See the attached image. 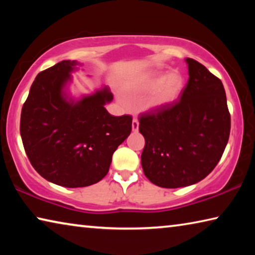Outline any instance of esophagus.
<instances>
[{"label":"esophagus","mask_w":255,"mask_h":255,"mask_svg":"<svg viewBox=\"0 0 255 255\" xmlns=\"http://www.w3.org/2000/svg\"><path fill=\"white\" fill-rule=\"evenodd\" d=\"M131 127H132V131H137L138 128H139V123H138V120L136 118L132 119Z\"/></svg>","instance_id":"esophagus-1"}]
</instances>
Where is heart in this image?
Wrapping results in <instances>:
<instances>
[{
  "mask_svg": "<svg viewBox=\"0 0 255 255\" xmlns=\"http://www.w3.org/2000/svg\"><path fill=\"white\" fill-rule=\"evenodd\" d=\"M184 88V80L179 73H150L139 81L137 89L140 92L153 91L147 106L150 109L165 108L178 100Z\"/></svg>",
  "mask_w": 255,
  "mask_h": 255,
  "instance_id": "obj_1",
  "label": "heart"
}]
</instances>
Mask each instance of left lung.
Masks as SVG:
<instances>
[{"mask_svg":"<svg viewBox=\"0 0 255 255\" xmlns=\"http://www.w3.org/2000/svg\"><path fill=\"white\" fill-rule=\"evenodd\" d=\"M185 62L189 80L181 100L139 117L144 174L162 188L188 187L205 179L230 138L231 115L222 81L197 60Z\"/></svg>","mask_w":255,"mask_h":255,"instance_id":"1","label":"left lung"}]
</instances>
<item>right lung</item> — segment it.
Segmentation results:
<instances>
[{
	"label": "right lung",
	"instance_id": "right-lung-1",
	"mask_svg": "<svg viewBox=\"0 0 255 255\" xmlns=\"http://www.w3.org/2000/svg\"><path fill=\"white\" fill-rule=\"evenodd\" d=\"M76 60H62L40 72L21 111L20 133L33 169L66 188L88 187L109 171L112 155L130 135L131 116H111L114 96L103 88L74 101L65 92Z\"/></svg>",
	"mask_w": 255,
	"mask_h": 255
}]
</instances>
